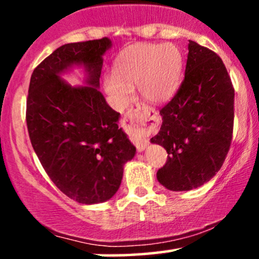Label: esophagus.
Listing matches in <instances>:
<instances>
[{
    "instance_id": "obj_1",
    "label": "esophagus",
    "mask_w": 259,
    "mask_h": 259,
    "mask_svg": "<svg viewBox=\"0 0 259 259\" xmlns=\"http://www.w3.org/2000/svg\"><path fill=\"white\" fill-rule=\"evenodd\" d=\"M154 118V111L145 105H136L124 114V119L129 121L134 127L139 132V136L135 139V145L139 152L144 151L147 147L148 141L145 138L147 130L152 125V119Z\"/></svg>"
}]
</instances>
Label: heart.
Segmentation results:
<instances>
[{"label": "heart", "instance_id": "heart-1", "mask_svg": "<svg viewBox=\"0 0 259 259\" xmlns=\"http://www.w3.org/2000/svg\"><path fill=\"white\" fill-rule=\"evenodd\" d=\"M183 68V53L173 44L133 45L118 56L103 85L118 107L133 100L136 85L145 100L164 103L179 88Z\"/></svg>", "mask_w": 259, "mask_h": 259}]
</instances>
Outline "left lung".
Returning <instances> with one entry per match:
<instances>
[{
	"mask_svg": "<svg viewBox=\"0 0 259 259\" xmlns=\"http://www.w3.org/2000/svg\"><path fill=\"white\" fill-rule=\"evenodd\" d=\"M234 96L222 58L189 41L185 78L159 113L162 126L151 139L167 150L157 179L171 191H189L209 181L222 168L231 145Z\"/></svg>",
	"mask_w": 259,
	"mask_h": 259,
	"instance_id": "1",
	"label": "left lung"
}]
</instances>
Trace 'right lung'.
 <instances>
[{
  "label": "right lung",
  "instance_id": "obj_1",
  "mask_svg": "<svg viewBox=\"0 0 259 259\" xmlns=\"http://www.w3.org/2000/svg\"><path fill=\"white\" fill-rule=\"evenodd\" d=\"M108 37L65 44L34 69L26 99L32 148L50 179L82 204L105 202L119 189L136 148L118 126L119 113L99 91ZM85 68L88 87L72 88L59 74Z\"/></svg>",
  "mask_w": 259,
  "mask_h": 259
}]
</instances>
